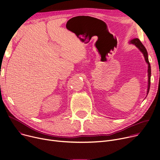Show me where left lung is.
I'll return each instance as SVG.
<instances>
[{"instance_id":"obj_1","label":"left lung","mask_w":160,"mask_h":160,"mask_svg":"<svg viewBox=\"0 0 160 160\" xmlns=\"http://www.w3.org/2000/svg\"><path fill=\"white\" fill-rule=\"evenodd\" d=\"M130 44H132L134 45H135L138 49H140V51L143 53V55L144 56L145 60L147 62V63L148 64V88H147V94L148 93V91H149V89H150V86H151V65L150 63L148 62V53L147 51L146 48H145V46L142 44V42H140V40L138 38H134L132 40H131Z\"/></svg>"}]
</instances>
